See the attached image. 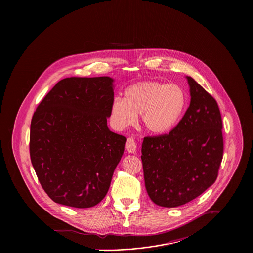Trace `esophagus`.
I'll return each instance as SVG.
<instances>
[{"instance_id": "obj_1", "label": "esophagus", "mask_w": 253, "mask_h": 253, "mask_svg": "<svg viewBox=\"0 0 253 253\" xmlns=\"http://www.w3.org/2000/svg\"><path fill=\"white\" fill-rule=\"evenodd\" d=\"M126 149L128 153H135L136 151V143L133 138H127L126 143Z\"/></svg>"}]
</instances>
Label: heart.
I'll use <instances>...</instances> for the list:
<instances>
[{"label": "heart", "mask_w": 253, "mask_h": 253, "mask_svg": "<svg viewBox=\"0 0 253 253\" xmlns=\"http://www.w3.org/2000/svg\"><path fill=\"white\" fill-rule=\"evenodd\" d=\"M186 107V93L176 84L144 81L126 88L125 97H115L111 104V121L117 129L133 125L140 114L145 129L153 134L170 131Z\"/></svg>", "instance_id": "heart-1"}]
</instances>
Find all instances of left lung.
Instances as JSON below:
<instances>
[{
    "mask_svg": "<svg viewBox=\"0 0 253 253\" xmlns=\"http://www.w3.org/2000/svg\"><path fill=\"white\" fill-rule=\"evenodd\" d=\"M191 101L169 133L143 139L141 160L150 199L164 208L185 205L211 187L223 158L222 119L216 100L186 77Z\"/></svg>",
    "mask_w": 253,
    "mask_h": 253,
    "instance_id": "1",
    "label": "left lung"
}]
</instances>
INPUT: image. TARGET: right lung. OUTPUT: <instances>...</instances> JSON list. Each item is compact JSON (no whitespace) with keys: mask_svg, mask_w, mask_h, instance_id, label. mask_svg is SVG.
Here are the masks:
<instances>
[{"mask_svg":"<svg viewBox=\"0 0 253 253\" xmlns=\"http://www.w3.org/2000/svg\"><path fill=\"white\" fill-rule=\"evenodd\" d=\"M113 82L110 77L63 79L33 115L31 163L42 189L57 204L87 209L108 192L126 141L107 126Z\"/></svg>","mask_w":253,"mask_h":253,"instance_id":"obj_1","label":"right lung"}]
</instances>
